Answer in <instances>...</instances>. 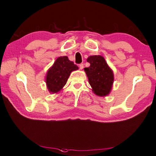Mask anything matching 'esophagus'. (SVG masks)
Returning a JSON list of instances; mask_svg holds the SVG:
<instances>
[{"label":"esophagus","instance_id":"34e87169","mask_svg":"<svg viewBox=\"0 0 156 156\" xmlns=\"http://www.w3.org/2000/svg\"><path fill=\"white\" fill-rule=\"evenodd\" d=\"M79 68H80V69H83V68H84V64H81L79 65Z\"/></svg>","mask_w":156,"mask_h":156}]
</instances>
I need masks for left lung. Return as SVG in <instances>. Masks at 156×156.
<instances>
[{"label": "left lung", "instance_id": "8db88e82", "mask_svg": "<svg viewBox=\"0 0 156 156\" xmlns=\"http://www.w3.org/2000/svg\"><path fill=\"white\" fill-rule=\"evenodd\" d=\"M90 66L84 68L92 90L98 97H106L112 90L114 74L102 55H91L87 58Z\"/></svg>", "mask_w": 156, "mask_h": 156}]
</instances>
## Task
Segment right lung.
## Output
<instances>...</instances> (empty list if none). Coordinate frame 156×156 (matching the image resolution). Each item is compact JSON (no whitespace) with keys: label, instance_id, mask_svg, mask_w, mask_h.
I'll list each match as a JSON object with an SVG mask.
<instances>
[{"label":"right lung","instance_id":"1","mask_svg":"<svg viewBox=\"0 0 156 156\" xmlns=\"http://www.w3.org/2000/svg\"><path fill=\"white\" fill-rule=\"evenodd\" d=\"M78 67L69 61L67 56L58 58L48 70L45 76V83L48 91L52 94L58 93L66 84L71 72L77 70Z\"/></svg>","mask_w":156,"mask_h":156}]
</instances>
